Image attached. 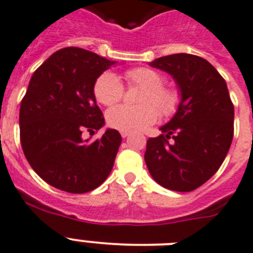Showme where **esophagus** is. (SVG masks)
Listing matches in <instances>:
<instances>
[{
    "instance_id": "obj_1",
    "label": "esophagus",
    "mask_w": 253,
    "mask_h": 253,
    "mask_svg": "<svg viewBox=\"0 0 253 253\" xmlns=\"http://www.w3.org/2000/svg\"><path fill=\"white\" fill-rule=\"evenodd\" d=\"M120 134H122L123 138H126V137L130 135V133H129V131H120Z\"/></svg>"
}]
</instances>
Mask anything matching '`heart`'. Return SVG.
I'll return each instance as SVG.
<instances>
[{"label":"heart","mask_w":253,"mask_h":253,"mask_svg":"<svg viewBox=\"0 0 253 253\" xmlns=\"http://www.w3.org/2000/svg\"><path fill=\"white\" fill-rule=\"evenodd\" d=\"M129 84L145 87L141 97V106L120 104L108 110L106 119L108 125L122 131H138L154 124L159 118L156 105L163 115H172L177 110L179 98L172 89L163 86L164 76L152 68H134L126 72ZM124 94V85L118 75L104 72L98 77L94 85V95L99 103L112 106L118 103ZM155 104V106L153 104Z\"/></svg>","instance_id":"heart-1"}]
</instances>
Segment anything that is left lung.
Returning a JSON list of instances; mask_svg holds the SVG:
<instances>
[{"label":"left lung","instance_id":"obj_1","mask_svg":"<svg viewBox=\"0 0 253 253\" xmlns=\"http://www.w3.org/2000/svg\"><path fill=\"white\" fill-rule=\"evenodd\" d=\"M149 64L173 77L181 98L176 114L160 126L163 134L147 141L146 166L163 187L193 191L217 172L233 141L234 106L226 83L208 60L193 54Z\"/></svg>","mask_w":253,"mask_h":253}]
</instances>
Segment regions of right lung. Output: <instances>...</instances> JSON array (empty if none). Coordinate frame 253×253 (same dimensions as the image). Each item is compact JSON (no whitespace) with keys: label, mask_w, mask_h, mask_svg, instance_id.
<instances>
[{"label":"right lung","mask_w":253,"mask_h":253,"mask_svg":"<svg viewBox=\"0 0 253 253\" xmlns=\"http://www.w3.org/2000/svg\"><path fill=\"white\" fill-rule=\"evenodd\" d=\"M116 63L89 50L64 47L31 77L20 103V142L29 166L51 186L84 194L111 173L120 133L107 128L93 142L83 138V133L94 134L104 126L94 85Z\"/></svg>","instance_id":"right-lung-1"}]
</instances>
